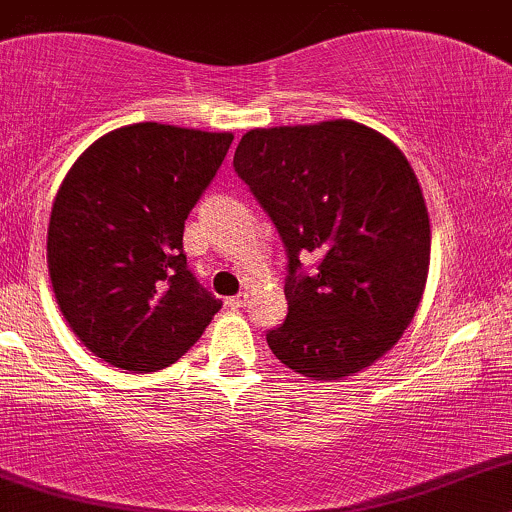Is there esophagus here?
<instances>
[{"label":"esophagus","instance_id":"obj_1","mask_svg":"<svg viewBox=\"0 0 512 512\" xmlns=\"http://www.w3.org/2000/svg\"><path fill=\"white\" fill-rule=\"evenodd\" d=\"M245 301H248V296H245V293H238V296H231V298H226V308H231V310H238V308H243Z\"/></svg>","mask_w":512,"mask_h":512}]
</instances>
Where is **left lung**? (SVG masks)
Instances as JSON below:
<instances>
[{"instance_id": "left-lung-1", "label": "left lung", "mask_w": 512, "mask_h": 512, "mask_svg": "<svg viewBox=\"0 0 512 512\" xmlns=\"http://www.w3.org/2000/svg\"><path fill=\"white\" fill-rule=\"evenodd\" d=\"M289 255L284 325L267 344L310 380L373 366L414 320L431 262L419 180L390 139L354 120L250 129L233 156ZM315 254L313 275L300 257Z\"/></svg>"}]
</instances>
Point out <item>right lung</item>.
Returning <instances> with one entry per match:
<instances>
[{
	"mask_svg": "<svg viewBox=\"0 0 512 512\" xmlns=\"http://www.w3.org/2000/svg\"><path fill=\"white\" fill-rule=\"evenodd\" d=\"M231 142V132L137 122L96 139L64 175L48 269L64 320L93 356L154 373L219 313L187 269L182 231Z\"/></svg>",
	"mask_w": 512,
	"mask_h": 512,
	"instance_id": "obj_1",
	"label": "right lung"
}]
</instances>
